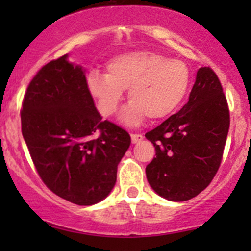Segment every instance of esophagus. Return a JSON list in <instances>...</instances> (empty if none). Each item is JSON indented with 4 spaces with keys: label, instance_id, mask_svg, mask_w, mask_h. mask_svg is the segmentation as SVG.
I'll return each instance as SVG.
<instances>
[{
    "label": "esophagus",
    "instance_id": "34e87169",
    "mask_svg": "<svg viewBox=\"0 0 251 251\" xmlns=\"http://www.w3.org/2000/svg\"><path fill=\"white\" fill-rule=\"evenodd\" d=\"M143 140V135H141V133H132L131 135V141H132V143H138V142H141Z\"/></svg>",
    "mask_w": 251,
    "mask_h": 251
}]
</instances>
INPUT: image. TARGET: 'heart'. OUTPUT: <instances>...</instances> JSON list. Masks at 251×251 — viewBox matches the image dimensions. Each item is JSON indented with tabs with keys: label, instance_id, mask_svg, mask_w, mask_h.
I'll list each match as a JSON object with an SVG mask.
<instances>
[{
	"label": "heart",
	"instance_id": "b5f03b06",
	"mask_svg": "<svg viewBox=\"0 0 251 251\" xmlns=\"http://www.w3.org/2000/svg\"><path fill=\"white\" fill-rule=\"evenodd\" d=\"M87 83L103 116H111L118 110L124 90H128L131 102L120 120L136 126L146 116L161 120L178 109L191 86V72L179 59H169L151 50H133L109 60L107 74L91 73Z\"/></svg>",
	"mask_w": 251,
	"mask_h": 251
}]
</instances>
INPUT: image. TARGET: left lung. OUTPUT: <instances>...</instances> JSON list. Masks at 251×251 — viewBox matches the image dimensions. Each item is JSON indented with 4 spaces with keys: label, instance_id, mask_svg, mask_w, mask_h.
Here are the masks:
<instances>
[{
    "label": "left lung",
    "instance_id": "8db88e82",
    "mask_svg": "<svg viewBox=\"0 0 251 251\" xmlns=\"http://www.w3.org/2000/svg\"><path fill=\"white\" fill-rule=\"evenodd\" d=\"M228 128V105L219 77L210 68H201L188 103L146 133L155 147L156 158L146 168L153 191L171 201L198 196L219 170Z\"/></svg>",
    "mask_w": 251,
    "mask_h": 251
}]
</instances>
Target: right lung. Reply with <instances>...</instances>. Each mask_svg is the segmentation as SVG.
<instances>
[{"instance_id": "right-lung-1", "label": "right lung", "mask_w": 251, "mask_h": 251, "mask_svg": "<svg viewBox=\"0 0 251 251\" xmlns=\"http://www.w3.org/2000/svg\"><path fill=\"white\" fill-rule=\"evenodd\" d=\"M68 57L50 62L31 80L20 113L22 132L48 188L70 203L93 205L113 191L131 137L102 121L86 70Z\"/></svg>"}]
</instances>
